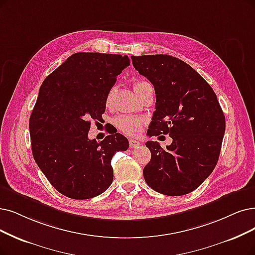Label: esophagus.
<instances>
[{
	"instance_id": "esophagus-1",
	"label": "esophagus",
	"mask_w": 255,
	"mask_h": 255,
	"mask_svg": "<svg viewBox=\"0 0 255 255\" xmlns=\"http://www.w3.org/2000/svg\"><path fill=\"white\" fill-rule=\"evenodd\" d=\"M129 146L131 147V148H136V147H138L141 143L139 141H137V140H134V139H129Z\"/></svg>"
}]
</instances>
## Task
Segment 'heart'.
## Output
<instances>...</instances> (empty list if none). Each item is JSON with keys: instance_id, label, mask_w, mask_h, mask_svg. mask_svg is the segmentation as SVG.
Here are the masks:
<instances>
[{"instance_id": "b5f03b06", "label": "heart", "mask_w": 255, "mask_h": 255, "mask_svg": "<svg viewBox=\"0 0 255 255\" xmlns=\"http://www.w3.org/2000/svg\"><path fill=\"white\" fill-rule=\"evenodd\" d=\"M150 86L147 81L144 80H137L134 84V90L135 92H139L140 90H142L145 87ZM113 92V91H112ZM112 92L110 96L112 95ZM114 124L117 127V128L122 131V133L128 135V136H136L137 134L140 133V130L142 128V126L144 124V120L136 117V116H128V115H121L115 118Z\"/></svg>"}]
</instances>
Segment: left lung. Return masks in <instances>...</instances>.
<instances>
[{
  "label": "left lung",
  "mask_w": 255,
  "mask_h": 255,
  "mask_svg": "<svg viewBox=\"0 0 255 255\" xmlns=\"http://www.w3.org/2000/svg\"><path fill=\"white\" fill-rule=\"evenodd\" d=\"M138 72L154 86L156 111L147 134L169 135L162 148L147 141L151 158L143 169L146 184L177 197L198 188L215 169L225 133V116L216 93L197 71L167 54L131 56Z\"/></svg>",
  "instance_id": "1"
}]
</instances>
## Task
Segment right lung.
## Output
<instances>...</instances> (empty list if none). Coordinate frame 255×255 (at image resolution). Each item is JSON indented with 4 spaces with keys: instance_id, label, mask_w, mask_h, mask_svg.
<instances>
[{
    "instance_id": "add662e5",
    "label": "right lung",
    "mask_w": 255,
    "mask_h": 255,
    "mask_svg": "<svg viewBox=\"0 0 255 255\" xmlns=\"http://www.w3.org/2000/svg\"><path fill=\"white\" fill-rule=\"evenodd\" d=\"M128 66V55L78 52L39 88L29 119L32 155L51 185L68 198L105 192L113 182L112 158L128 148L119 133L100 142L88 138L91 120L103 119L110 91Z\"/></svg>"
}]
</instances>
